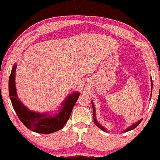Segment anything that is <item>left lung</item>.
Returning a JSON list of instances; mask_svg holds the SVG:
<instances>
[{"label": "left lung", "instance_id": "8db88e82", "mask_svg": "<svg viewBox=\"0 0 160 160\" xmlns=\"http://www.w3.org/2000/svg\"><path fill=\"white\" fill-rule=\"evenodd\" d=\"M151 86H152V81L151 82ZM92 109H93V120H94V123H95V125L98 127V128H99L100 129H102V131H106V129H105L104 127L103 126H102L101 125H100V124L97 122V121L96 120V118H95V108H94V104H93V102H92ZM142 121V119H140V121H138L137 123H134V124H132V126H129L128 128H127L126 130H125V131H123V132H127V131H131V130H132V129H134V128H136V127L139 125V124L141 123V121Z\"/></svg>", "mask_w": 160, "mask_h": 160}]
</instances>
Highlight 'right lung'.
Segmentation results:
<instances>
[{
    "label": "right lung",
    "instance_id": "obj_1",
    "mask_svg": "<svg viewBox=\"0 0 160 160\" xmlns=\"http://www.w3.org/2000/svg\"><path fill=\"white\" fill-rule=\"evenodd\" d=\"M15 70L16 66H14L9 78V94L13 109L21 122L32 131L43 134H49L63 128L70 118L72 108L75 106L80 94L75 92L68 97L61 111L56 116H48L47 113L44 114L32 112L24 106L17 97L15 82Z\"/></svg>",
    "mask_w": 160,
    "mask_h": 160
}]
</instances>
